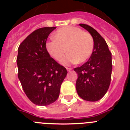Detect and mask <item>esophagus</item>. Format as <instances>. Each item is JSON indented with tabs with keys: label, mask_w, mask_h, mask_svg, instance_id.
<instances>
[{
	"label": "esophagus",
	"mask_w": 130,
	"mask_h": 130,
	"mask_svg": "<svg viewBox=\"0 0 130 130\" xmlns=\"http://www.w3.org/2000/svg\"><path fill=\"white\" fill-rule=\"evenodd\" d=\"M66 70H67V71H70V70H72V68H66Z\"/></svg>",
	"instance_id": "34e87169"
}]
</instances>
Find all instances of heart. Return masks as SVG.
<instances>
[{
    "label": "heart",
    "instance_id": "1",
    "mask_svg": "<svg viewBox=\"0 0 130 130\" xmlns=\"http://www.w3.org/2000/svg\"><path fill=\"white\" fill-rule=\"evenodd\" d=\"M53 37L54 40L46 45L47 51L53 58L60 62L68 51L69 53L63 64L83 63L92 54L94 45L93 37L79 27H62L57 30Z\"/></svg>",
    "mask_w": 130,
    "mask_h": 130
}]
</instances>
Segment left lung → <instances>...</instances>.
Segmentation results:
<instances>
[{
  "instance_id": "left-lung-1",
  "label": "left lung",
  "mask_w": 130,
  "mask_h": 130,
  "mask_svg": "<svg viewBox=\"0 0 130 130\" xmlns=\"http://www.w3.org/2000/svg\"><path fill=\"white\" fill-rule=\"evenodd\" d=\"M94 39V45L87 62L75 68L77 73L76 90L79 97L86 101L96 102L106 94L111 83L112 57L105 40L95 29L85 24H79Z\"/></svg>"
}]
</instances>
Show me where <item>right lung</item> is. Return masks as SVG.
<instances>
[{"instance_id": "right-lung-1", "label": "right lung", "mask_w": 130, "mask_h": 130, "mask_svg": "<svg viewBox=\"0 0 130 130\" xmlns=\"http://www.w3.org/2000/svg\"><path fill=\"white\" fill-rule=\"evenodd\" d=\"M55 28L36 30L18 48V78L28 99L40 106H46L58 99L60 86L68 73L64 66L50 57L46 49L47 39Z\"/></svg>"}]
</instances>
